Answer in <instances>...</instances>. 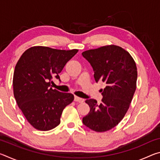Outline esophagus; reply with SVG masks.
Returning <instances> with one entry per match:
<instances>
[{
  "instance_id": "esophagus-1",
  "label": "esophagus",
  "mask_w": 160,
  "mask_h": 160,
  "mask_svg": "<svg viewBox=\"0 0 160 160\" xmlns=\"http://www.w3.org/2000/svg\"><path fill=\"white\" fill-rule=\"evenodd\" d=\"M74 101L76 102H84V99H82V98H80V97H78L77 96H75Z\"/></svg>"
}]
</instances>
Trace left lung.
Listing matches in <instances>:
<instances>
[{
  "instance_id": "obj_1",
  "label": "left lung",
  "mask_w": 160,
  "mask_h": 160,
  "mask_svg": "<svg viewBox=\"0 0 160 160\" xmlns=\"http://www.w3.org/2000/svg\"><path fill=\"white\" fill-rule=\"evenodd\" d=\"M82 55L92 67L96 82L106 84L101 104L86 99L90 111L82 123L96 132L107 131L118 125L130 107L136 89V64L128 51L116 45L85 51Z\"/></svg>"
}]
</instances>
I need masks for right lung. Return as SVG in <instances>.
<instances>
[{
	"label": "right lung",
	"instance_id": "right-lung-1",
	"mask_svg": "<svg viewBox=\"0 0 160 160\" xmlns=\"http://www.w3.org/2000/svg\"><path fill=\"white\" fill-rule=\"evenodd\" d=\"M78 51L38 46L26 50L18 60L13 75V93L19 108L34 128L47 131L56 128L64 108L73 101V94L49 87L53 77L60 80L58 74Z\"/></svg>",
	"mask_w": 160,
	"mask_h": 160
}]
</instances>
